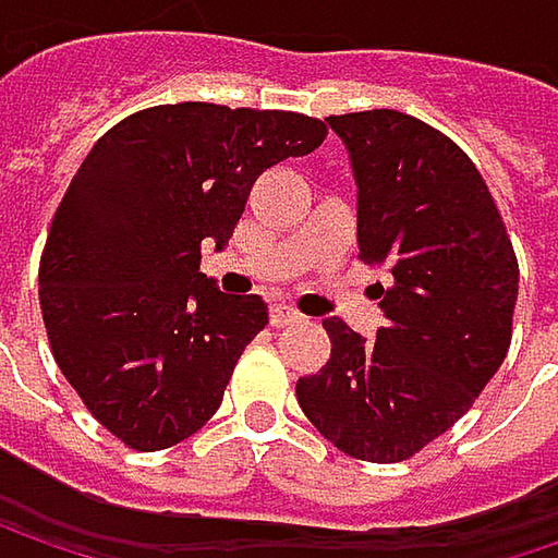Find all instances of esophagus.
Masks as SVG:
<instances>
[{"instance_id":"34e87169","label":"esophagus","mask_w":558,"mask_h":558,"mask_svg":"<svg viewBox=\"0 0 558 558\" xmlns=\"http://www.w3.org/2000/svg\"><path fill=\"white\" fill-rule=\"evenodd\" d=\"M300 319V313L293 310V306H287V303H275L271 306V323L275 326H290V323H296Z\"/></svg>"}]
</instances>
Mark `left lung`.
Masks as SVG:
<instances>
[{"label": "left lung", "mask_w": 558, "mask_h": 558, "mask_svg": "<svg viewBox=\"0 0 558 558\" xmlns=\"http://www.w3.org/2000/svg\"><path fill=\"white\" fill-rule=\"evenodd\" d=\"M359 186V258L388 275L375 339L323 319L332 355L296 381L306 420L342 452L403 462L442 436L501 368L517 258L469 155L393 112L329 116Z\"/></svg>", "instance_id": "obj_1"}]
</instances>
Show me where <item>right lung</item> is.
I'll return each instance as SVG.
<instances>
[{"label": "right lung", "mask_w": 558, "mask_h": 558, "mask_svg": "<svg viewBox=\"0 0 558 558\" xmlns=\"http://www.w3.org/2000/svg\"><path fill=\"white\" fill-rule=\"evenodd\" d=\"M319 119L177 102L112 125L70 180L38 290L57 368L138 452L193 436L268 326L258 293H222L199 245L226 248L255 180L319 148Z\"/></svg>", "instance_id": "1"}]
</instances>
